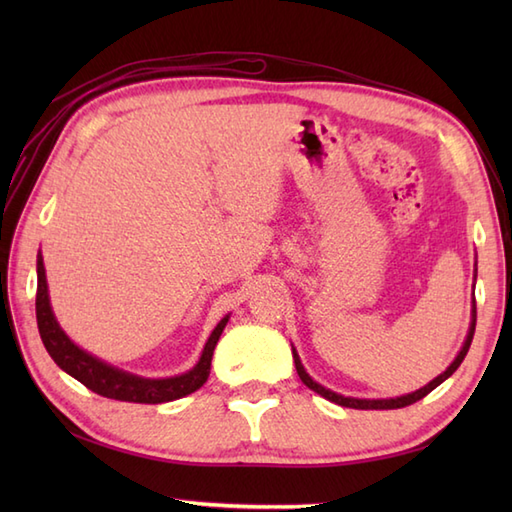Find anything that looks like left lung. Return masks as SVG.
<instances>
[{
	"label": "left lung",
	"mask_w": 512,
	"mask_h": 512,
	"mask_svg": "<svg viewBox=\"0 0 512 512\" xmlns=\"http://www.w3.org/2000/svg\"><path fill=\"white\" fill-rule=\"evenodd\" d=\"M475 319H477V312H475V308H473V321H471L469 336H466V343H464V347L460 350L458 358H455V361L449 365L447 372L440 374L436 380H431V383H429V385H424L422 389L413 391V394L400 396V398H389V400H358V398H345V396H339V394H334V391L321 387L319 383H314V380L306 374V369H303V365H301V361H299V356H297V352H295V350H292V356H295V367H297V374H299V378L303 380V385L310 387L312 391H317L319 396H323V398H328V400L336 402V405H341V407H350V409H402V407H409V405H413V402L422 400V398L427 396V394H431L433 389H436L440 383H444V380H447V378L455 372V369L460 367V363L464 361V356H466V352H469L471 341H473V334H475Z\"/></svg>",
	"instance_id": "1"
}]
</instances>
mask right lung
Listing matches in <instances>:
<instances>
[{"label":"right lung","mask_w":512,"mask_h":512,"mask_svg":"<svg viewBox=\"0 0 512 512\" xmlns=\"http://www.w3.org/2000/svg\"><path fill=\"white\" fill-rule=\"evenodd\" d=\"M37 328L41 334V341L46 345L48 354L52 361L57 363L63 372H68L72 378L79 380L94 394L112 398V400H123V402H143V405H158V402H169L178 400L187 394H193L195 389H200L206 378L211 374V358L217 341H220V334L224 325L228 323V317H224L209 341L204 345V352L200 356V363L195 365L191 372L176 376V378H162V380H149V378H138L132 374H125L121 369L105 365L99 358L90 356L76 347L68 336L63 334L59 328L57 319H54L50 299H48V284H46V270H43V259L37 257Z\"/></svg>","instance_id":"right-lung-1"}]
</instances>
